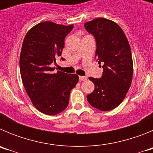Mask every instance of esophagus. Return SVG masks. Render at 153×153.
I'll return each mask as SVG.
<instances>
[{"instance_id":"esophagus-1","label":"esophagus","mask_w":153,"mask_h":153,"mask_svg":"<svg viewBox=\"0 0 153 153\" xmlns=\"http://www.w3.org/2000/svg\"><path fill=\"white\" fill-rule=\"evenodd\" d=\"M79 79L80 81H86L87 79V78L86 76H79Z\"/></svg>"}]
</instances>
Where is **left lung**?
<instances>
[{"instance_id": "8db88e82", "label": "left lung", "mask_w": 153, "mask_h": 153, "mask_svg": "<svg viewBox=\"0 0 153 153\" xmlns=\"http://www.w3.org/2000/svg\"><path fill=\"white\" fill-rule=\"evenodd\" d=\"M84 26L95 36L96 56L103 68L102 77L89 78L95 89L86 98L96 109L109 111L123 101L131 86L133 63L130 46L122 28L111 20L96 18Z\"/></svg>"}]
</instances>
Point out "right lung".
<instances>
[{
    "mask_svg": "<svg viewBox=\"0 0 153 153\" xmlns=\"http://www.w3.org/2000/svg\"><path fill=\"white\" fill-rule=\"evenodd\" d=\"M73 27L74 24L44 21L30 28L23 42L20 56L23 85L35 108L49 116L67 107L70 92L79 80L76 74L59 70L54 74V67H51L61 56L64 39Z\"/></svg>",
    "mask_w": 153,
    "mask_h": 153,
    "instance_id": "obj_1",
    "label": "right lung"
}]
</instances>
